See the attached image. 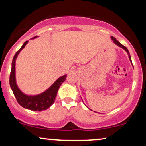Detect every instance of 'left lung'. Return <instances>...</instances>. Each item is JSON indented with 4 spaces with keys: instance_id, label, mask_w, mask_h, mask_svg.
Returning a JSON list of instances; mask_svg holds the SVG:
<instances>
[{
    "instance_id": "1",
    "label": "left lung",
    "mask_w": 146,
    "mask_h": 146,
    "mask_svg": "<svg viewBox=\"0 0 146 146\" xmlns=\"http://www.w3.org/2000/svg\"><path fill=\"white\" fill-rule=\"evenodd\" d=\"M111 39L112 41H113V43H114L115 44H116V45H117V46H119V47L122 48L123 49H124L125 50L126 52H127V55H128V56H129V61H130L131 64H132V66H133V64H132V60H131V56H130V54H129V50H128L127 48H126L125 46H123V45L121 44V43L119 42V41H117V40H116V38L113 37V36H111ZM95 112H96V111H95Z\"/></svg>"
}]
</instances>
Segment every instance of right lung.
Instances as JSON below:
<instances>
[{"label":"right lung","instance_id":"obj_1","mask_svg":"<svg viewBox=\"0 0 146 146\" xmlns=\"http://www.w3.org/2000/svg\"><path fill=\"white\" fill-rule=\"evenodd\" d=\"M35 38H36V36L32 38L31 39H35ZM28 42V41H25L21 46V48L16 52L14 56L12 62L10 76H9V84H10V87L13 91V94L15 96L17 102H19L21 106L24 107L25 109H27V110H32V111H41L43 110H46L54 103L59 88L61 84L65 81L67 75L61 76L50 86L48 89L38 95L29 96L22 92L19 86H17V81H16V60H17L19 54L26 46Z\"/></svg>","mask_w":146,"mask_h":146}]
</instances>
